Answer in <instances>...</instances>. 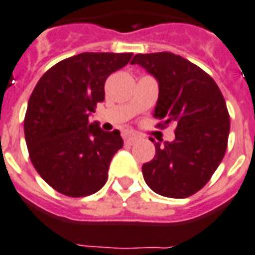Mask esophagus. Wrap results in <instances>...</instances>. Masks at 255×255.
I'll use <instances>...</instances> for the list:
<instances>
[{"instance_id":"esophagus-1","label":"esophagus","mask_w":255,"mask_h":255,"mask_svg":"<svg viewBox=\"0 0 255 255\" xmlns=\"http://www.w3.org/2000/svg\"><path fill=\"white\" fill-rule=\"evenodd\" d=\"M123 137H124V142H126V144H128V145H132V144H133V142L137 140V137L131 133H124Z\"/></svg>"}]
</instances>
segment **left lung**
Returning <instances> with one entry per match:
<instances>
[{"label":"left lung","instance_id":"left-lung-1","mask_svg":"<svg viewBox=\"0 0 255 255\" xmlns=\"http://www.w3.org/2000/svg\"><path fill=\"white\" fill-rule=\"evenodd\" d=\"M131 64L158 81L157 127H175L174 141L156 142V156L142 165L146 185L167 198L194 195L214 175L228 146L231 121L224 97L210 74L179 55L138 53Z\"/></svg>","mask_w":255,"mask_h":255}]
</instances>
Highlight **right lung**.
Masks as SVG:
<instances>
[{
	"mask_svg": "<svg viewBox=\"0 0 255 255\" xmlns=\"http://www.w3.org/2000/svg\"><path fill=\"white\" fill-rule=\"evenodd\" d=\"M132 53L85 52L55 64L35 86L24 117L30 160L53 190L72 198L105 186L121 132H105L89 122L105 99L110 74L126 67Z\"/></svg>",
	"mask_w": 255,
	"mask_h": 255,
	"instance_id": "1",
	"label": "right lung"
}]
</instances>
